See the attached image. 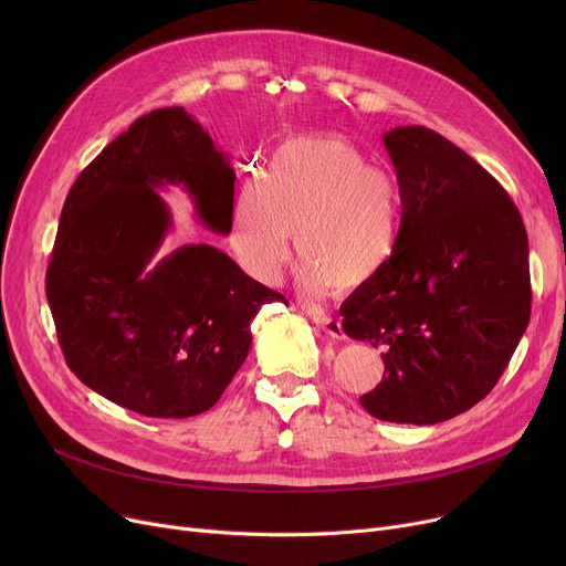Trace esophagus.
Segmentation results:
<instances>
[{
    "mask_svg": "<svg viewBox=\"0 0 566 566\" xmlns=\"http://www.w3.org/2000/svg\"><path fill=\"white\" fill-rule=\"evenodd\" d=\"M314 325L318 331H323L325 335H331L335 339H344V328H342V321L333 318V316H325V314H316L314 316Z\"/></svg>",
    "mask_w": 566,
    "mask_h": 566,
    "instance_id": "obj_1",
    "label": "esophagus"
}]
</instances>
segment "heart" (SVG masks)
Returning <instances> with one entry per match:
<instances>
[{
	"mask_svg": "<svg viewBox=\"0 0 566 566\" xmlns=\"http://www.w3.org/2000/svg\"><path fill=\"white\" fill-rule=\"evenodd\" d=\"M401 211L392 178L339 135L284 139L261 178L233 201L229 245L259 282L275 284L293 231L303 256L298 284L310 298L371 282L399 243Z\"/></svg>",
	"mask_w": 566,
	"mask_h": 566,
	"instance_id": "b5f03b06",
	"label": "heart"
}]
</instances>
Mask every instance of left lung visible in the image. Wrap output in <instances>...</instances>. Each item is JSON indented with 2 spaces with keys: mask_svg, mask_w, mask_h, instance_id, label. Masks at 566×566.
Here are the masks:
<instances>
[{
  "mask_svg": "<svg viewBox=\"0 0 566 566\" xmlns=\"http://www.w3.org/2000/svg\"><path fill=\"white\" fill-rule=\"evenodd\" d=\"M382 144L399 181V243L348 295L342 328L382 350V380L363 408L436 424L493 390L527 328V233L512 197L450 139L401 126Z\"/></svg>",
  "mask_w": 566,
  "mask_h": 566,
  "instance_id": "left-lung-1",
  "label": "left lung"
}]
</instances>
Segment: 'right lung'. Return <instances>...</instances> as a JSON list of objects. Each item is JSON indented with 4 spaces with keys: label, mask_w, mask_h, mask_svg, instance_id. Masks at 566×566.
<instances>
[{
    "label": "right lung",
    "mask_w": 566,
    "mask_h": 566,
    "mask_svg": "<svg viewBox=\"0 0 566 566\" xmlns=\"http://www.w3.org/2000/svg\"><path fill=\"white\" fill-rule=\"evenodd\" d=\"M235 174L184 107L154 109L109 142L73 184L59 218L45 295L71 371L146 418L216 406L245 363L250 323L284 295L213 245L160 259L184 186L199 222L227 235Z\"/></svg>",
    "instance_id": "right-lung-1"
}]
</instances>
